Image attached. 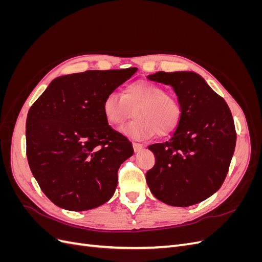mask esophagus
<instances>
[{"mask_svg": "<svg viewBox=\"0 0 262 262\" xmlns=\"http://www.w3.org/2000/svg\"><path fill=\"white\" fill-rule=\"evenodd\" d=\"M132 146H133V149L134 152H141V150L144 149V145L141 144V143H138V142H133L132 143Z\"/></svg>", "mask_w": 262, "mask_h": 262, "instance_id": "obj_1", "label": "esophagus"}]
</instances>
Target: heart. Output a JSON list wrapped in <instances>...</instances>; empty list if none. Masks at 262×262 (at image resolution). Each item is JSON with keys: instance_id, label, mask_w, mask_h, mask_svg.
Instances as JSON below:
<instances>
[{"instance_id": "heart-1", "label": "heart", "mask_w": 262, "mask_h": 262, "mask_svg": "<svg viewBox=\"0 0 262 262\" xmlns=\"http://www.w3.org/2000/svg\"><path fill=\"white\" fill-rule=\"evenodd\" d=\"M102 113L109 124L120 126L136 115V119L122 128L133 139L144 140L169 136L182 118L180 101L166 93L163 86L149 81H136L126 85L123 93H109L102 102Z\"/></svg>"}]
</instances>
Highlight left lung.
Returning <instances> with one entry per match:
<instances>
[{"instance_id": "obj_1", "label": "left lung", "mask_w": 262, "mask_h": 262, "mask_svg": "<svg viewBox=\"0 0 262 262\" xmlns=\"http://www.w3.org/2000/svg\"><path fill=\"white\" fill-rule=\"evenodd\" d=\"M170 85L182 108L171 138L149 145L155 165L146 172L152 193L173 207H189L208 199L223 185L236 145V130L225 100L193 72L148 75Z\"/></svg>"}]
</instances>
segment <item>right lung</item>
Returning <instances> with one entry per match:
<instances>
[{
    "label": "right lung",
    "instance_id": "add662e5",
    "mask_svg": "<svg viewBox=\"0 0 262 262\" xmlns=\"http://www.w3.org/2000/svg\"><path fill=\"white\" fill-rule=\"evenodd\" d=\"M138 71L89 70L55 78L30 107L26 155L42 192L70 211L97 208L113 196L132 144L114 130L102 102Z\"/></svg>",
    "mask_w": 262,
    "mask_h": 262
}]
</instances>
